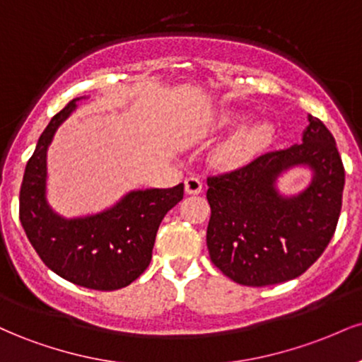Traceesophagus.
<instances>
[{"instance_id":"34e87169","label":"esophagus","mask_w":362,"mask_h":362,"mask_svg":"<svg viewBox=\"0 0 362 362\" xmlns=\"http://www.w3.org/2000/svg\"><path fill=\"white\" fill-rule=\"evenodd\" d=\"M185 192L190 194V195H195V194H201L202 192V182L199 180L197 177H189L185 178Z\"/></svg>"}]
</instances>
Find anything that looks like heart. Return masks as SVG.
Masks as SVG:
<instances>
[{"label": "heart", "mask_w": 362, "mask_h": 362, "mask_svg": "<svg viewBox=\"0 0 362 362\" xmlns=\"http://www.w3.org/2000/svg\"><path fill=\"white\" fill-rule=\"evenodd\" d=\"M245 119L243 114L238 112H231V114H224L219 119V127L235 126V124L242 122ZM274 136H276V126L267 119H257L247 126L240 127L235 134L224 139L216 149V161L221 167L226 168H238L243 165L250 163L255 160L260 153H264L272 143Z\"/></svg>", "instance_id": "heart-1"}]
</instances>
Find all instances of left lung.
<instances>
[{"label":"left lung","mask_w":362,"mask_h":362,"mask_svg":"<svg viewBox=\"0 0 362 362\" xmlns=\"http://www.w3.org/2000/svg\"><path fill=\"white\" fill-rule=\"evenodd\" d=\"M308 122L300 144L207 178V248L216 267L238 284L262 288L296 279L335 233L346 173L325 124L313 115ZM294 168L309 170V185L282 193L279 180Z\"/></svg>","instance_id":"8db88e82"}]
</instances>
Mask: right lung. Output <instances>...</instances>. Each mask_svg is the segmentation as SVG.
Here are the masks:
<instances>
[{
  "instance_id": "right-lung-1",
  "label": "right lung",
  "mask_w": 362,
  "mask_h": 362,
  "mask_svg": "<svg viewBox=\"0 0 362 362\" xmlns=\"http://www.w3.org/2000/svg\"><path fill=\"white\" fill-rule=\"evenodd\" d=\"M81 98L54 115L37 141L20 189V223L52 272L83 288L114 291L146 271L161 219L182 201L184 184L129 190L100 213L76 218L56 213L47 199V149Z\"/></svg>"
}]
</instances>
